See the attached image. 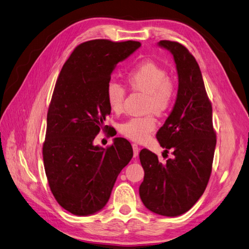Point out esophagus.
Returning a JSON list of instances; mask_svg holds the SVG:
<instances>
[{
	"mask_svg": "<svg viewBox=\"0 0 249 249\" xmlns=\"http://www.w3.org/2000/svg\"><path fill=\"white\" fill-rule=\"evenodd\" d=\"M132 149H133V156L138 157L139 156V151H140L139 146L136 145V143H132Z\"/></svg>",
	"mask_w": 249,
	"mask_h": 249,
	"instance_id": "1",
	"label": "esophagus"
}]
</instances>
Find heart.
<instances>
[{"label": "heart", "instance_id": "1", "mask_svg": "<svg viewBox=\"0 0 249 249\" xmlns=\"http://www.w3.org/2000/svg\"><path fill=\"white\" fill-rule=\"evenodd\" d=\"M125 79L130 89L147 95L146 111H152L159 116L168 114L176 100L177 89L168 77L167 70L153 61H145L129 70ZM126 97L125 88L111 82L107 88V101L114 113H121ZM157 126L153 114L143 117H134L119 126V131L125 138L133 142H145Z\"/></svg>", "mask_w": 249, "mask_h": 249}]
</instances>
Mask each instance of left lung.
Wrapping results in <instances>:
<instances>
[{"label": "left lung", "mask_w": 249, "mask_h": 249, "mask_svg": "<svg viewBox=\"0 0 249 249\" xmlns=\"http://www.w3.org/2000/svg\"><path fill=\"white\" fill-rule=\"evenodd\" d=\"M158 44L173 53L179 78L174 108L156 133L160 146L165 153L172 150L173 158L162 162L148 149L140 152L145 172L140 196L150 211L178 216L187 212L207 187L216 133L212 104L195 57L179 42L161 40Z\"/></svg>", "instance_id": "8db88e82"}]
</instances>
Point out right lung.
I'll use <instances>...</instances> for the list:
<instances>
[{
	"label": "right lung",
	"instance_id": "1",
	"mask_svg": "<svg viewBox=\"0 0 249 249\" xmlns=\"http://www.w3.org/2000/svg\"><path fill=\"white\" fill-rule=\"evenodd\" d=\"M141 46L139 41L90 40L77 45L55 82L47 111L42 146L47 182L59 205L85 216L107 205L118 175L132 158L130 142L116 138L107 149L93 141L110 108L107 88L119 62Z\"/></svg>",
	"mask_w": 249,
	"mask_h": 249
}]
</instances>
